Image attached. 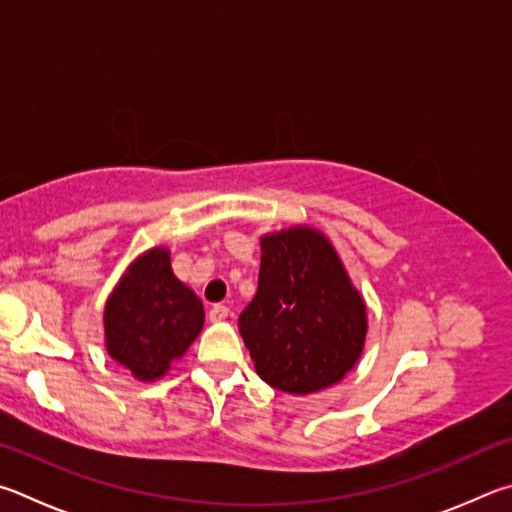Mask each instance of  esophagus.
<instances>
[{"instance_id": "34e87169", "label": "esophagus", "mask_w": 512, "mask_h": 512, "mask_svg": "<svg viewBox=\"0 0 512 512\" xmlns=\"http://www.w3.org/2000/svg\"><path fill=\"white\" fill-rule=\"evenodd\" d=\"M227 317H229V308L224 306V303H215V306L209 310V319L213 321V324L215 321H224Z\"/></svg>"}]
</instances>
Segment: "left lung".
<instances>
[{
  "label": "left lung",
  "mask_w": 512,
  "mask_h": 512,
  "mask_svg": "<svg viewBox=\"0 0 512 512\" xmlns=\"http://www.w3.org/2000/svg\"><path fill=\"white\" fill-rule=\"evenodd\" d=\"M238 328L261 380L308 396L360 362L369 317L333 242L297 224L261 236L258 290Z\"/></svg>",
  "instance_id": "left-lung-1"
}]
</instances>
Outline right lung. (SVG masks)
I'll return each mask as SVG.
<instances>
[{
  "label": "right lung",
  "mask_w": 512,
  "mask_h": 512,
  "mask_svg": "<svg viewBox=\"0 0 512 512\" xmlns=\"http://www.w3.org/2000/svg\"><path fill=\"white\" fill-rule=\"evenodd\" d=\"M103 326L107 355L139 382H155L202 333L204 306L173 274L170 251L150 247L114 285Z\"/></svg>",
  "instance_id": "1"
}]
</instances>
